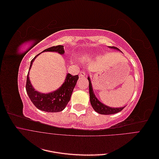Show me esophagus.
Instances as JSON below:
<instances>
[{"instance_id": "obj_1", "label": "esophagus", "mask_w": 159, "mask_h": 159, "mask_svg": "<svg viewBox=\"0 0 159 159\" xmlns=\"http://www.w3.org/2000/svg\"><path fill=\"white\" fill-rule=\"evenodd\" d=\"M85 75H86V74H85V71H81V72H80V77L81 78H85Z\"/></svg>"}]
</instances>
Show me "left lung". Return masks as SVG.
Masks as SVG:
<instances>
[{"label":"left lung","instance_id":"8db88e82","mask_svg":"<svg viewBox=\"0 0 159 159\" xmlns=\"http://www.w3.org/2000/svg\"><path fill=\"white\" fill-rule=\"evenodd\" d=\"M110 48L119 50L116 47L110 46ZM88 79L89 80V97H90L91 105L96 112H98L99 114H102V115H111V114H115V113H117L119 111H122L124 109L125 107H119V108L111 107L107 106V105L103 104L102 103H101L99 101L97 98H96L95 94L93 93L92 85H91L89 77H88Z\"/></svg>","mask_w":159,"mask_h":159}]
</instances>
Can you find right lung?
Here are the masks:
<instances>
[{
    "label": "right lung",
    "instance_id": "obj_1",
    "mask_svg": "<svg viewBox=\"0 0 159 159\" xmlns=\"http://www.w3.org/2000/svg\"><path fill=\"white\" fill-rule=\"evenodd\" d=\"M56 52L60 54H63L64 53V46H52L44 50L42 52ZM39 54L36 55L32 60L29 71L34 60ZM28 74L29 72L27 75L26 84V89L28 97L38 109L46 112H60L64 109L70 102L71 93L73 92L77 81L79 79L78 75H71L70 74H68L64 84L58 89L49 93H42L35 91L33 88Z\"/></svg>",
    "mask_w": 159,
    "mask_h": 159
}]
</instances>
